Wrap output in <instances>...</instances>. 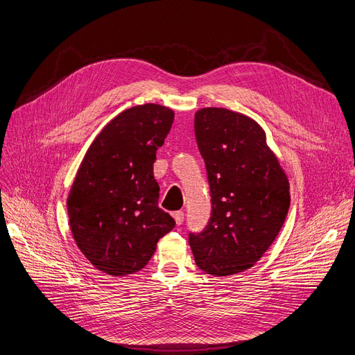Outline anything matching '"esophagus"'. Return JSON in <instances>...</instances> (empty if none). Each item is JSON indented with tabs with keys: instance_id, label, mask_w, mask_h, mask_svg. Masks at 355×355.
<instances>
[{
	"instance_id": "obj_1",
	"label": "esophagus",
	"mask_w": 355,
	"mask_h": 355,
	"mask_svg": "<svg viewBox=\"0 0 355 355\" xmlns=\"http://www.w3.org/2000/svg\"><path fill=\"white\" fill-rule=\"evenodd\" d=\"M173 216H174V219H175V224H177V225H181L182 220H184V212H182V211L174 212Z\"/></svg>"
}]
</instances>
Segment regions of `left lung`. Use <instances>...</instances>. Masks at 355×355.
Masks as SVG:
<instances>
[{"label":"left lung","mask_w":355,"mask_h":355,"mask_svg":"<svg viewBox=\"0 0 355 355\" xmlns=\"http://www.w3.org/2000/svg\"><path fill=\"white\" fill-rule=\"evenodd\" d=\"M194 133L206 164L212 216L189 244L202 270L230 277L266 253L290 209V181L253 118L227 108L194 114Z\"/></svg>","instance_id":"1"}]
</instances>
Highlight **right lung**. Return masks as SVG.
Instances as JSON below:
<instances>
[{"label": "right lung", "mask_w": 355, "mask_h": 355, "mask_svg": "<svg viewBox=\"0 0 355 355\" xmlns=\"http://www.w3.org/2000/svg\"><path fill=\"white\" fill-rule=\"evenodd\" d=\"M174 111L159 103L131 107L105 125L77 169L67 198L73 239L98 270L124 277L148 265L175 227L157 207L153 175Z\"/></svg>", "instance_id": "1"}]
</instances>
